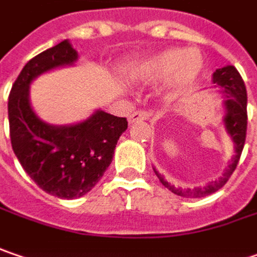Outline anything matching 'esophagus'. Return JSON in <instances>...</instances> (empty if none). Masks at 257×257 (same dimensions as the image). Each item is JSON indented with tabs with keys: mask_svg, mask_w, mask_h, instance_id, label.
Here are the masks:
<instances>
[{
	"mask_svg": "<svg viewBox=\"0 0 257 257\" xmlns=\"http://www.w3.org/2000/svg\"><path fill=\"white\" fill-rule=\"evenodd\" d=\"M151 113L147 112V110H138V112H134V113L129 116V123H135V122H141V120H147L150 119Z\"/></svg>",
	"mask_w": 257,
	"mask_h": 257,
	"instance_id": "obj_1",
	"label": "esophagus"
}]
</instances>
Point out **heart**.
Returning <instances> with one entry per match:
<instances>
[{"instance_id":"1","label":"heart","mask_w":257,"mask_h":257,"mask_svg":"<svg viewBox=\"0 0 257 257\" xmlns=\"http://www.w3.org/2000/svg\"><path fill=\"white\" fill-rule=\"evenodd\" d=\"M204 69V58L196 49L172 48L153 55L138 65L135 77L145 83L169 80V96L172 98L185 94L198 81Z\"/></svg>"}]
</instances>
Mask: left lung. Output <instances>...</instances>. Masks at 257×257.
Here are the masks:
<instances>
[{
	"instance_id": "8db88e82",
	"label": "left lung",
	"mask_w": 257,
	"mask_h": 257,
	"mask_svg": "<svg viewBox=\"0 0 257 257\" xmlns=\"http://www.w3.org/2000/svg\"><path fill=\"white\" fill-rule=\"evenodd\" d=\"M212 83L215 87L222 90L225 94L224 100V107H225V116H224V125L231 137L234 143V151L235 156L233 157V161L228 164V169L222 173L218 180L209 182L202 188H193L183 190L182 188H174V185H170L164 177L154 169V172L163 183V186L173 192L174 195L183 196V198H202L206 195H211L221 189L231 177V174L235 170L238 160L241 156L244 141H246V131H247V91L246 85L238 74V71L234 68L233 65H227L224 68L217 69L212 75Z\"/></svg>"
}]
</instances>
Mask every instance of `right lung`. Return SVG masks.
Listing matches in <instances>:
<instances>
[{
  "mask_svg": "<svg viewBox=\"0 0 257 257\" xmlns=\"http://www.w3.org/2000/svg\"><path fill=\"white\" fill-rule=\"evenodd\" d=\"M78 53L64 40L32 58L8 96L11 147L39 188L61 199L80 198L96 186L113 159L126 117L96 110L84 122L53 126L40 120L29 100L30 83L49 69L71 65Z\"/></svg>",
  "mask_w": 257,
  "mask_h": 257,
  "instance_id": "add662e5",
  "label": "right lung"
}]
</instances>
